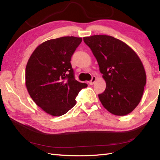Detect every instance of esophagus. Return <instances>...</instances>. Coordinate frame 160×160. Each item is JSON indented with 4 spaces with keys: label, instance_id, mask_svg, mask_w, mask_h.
Returning <instances> with one entry per match:
<instances>
[{
    "label": "esophagus",
    "instance_id": "1",
    "mask_svg": "<svg viewBox=\"0 0 160 160\" xmlns=\"http://www.w3.org/2000/svg\"><path fill=\"white\" fill-rule=\"evenodd\" d=\"M96 76H92V78H91V80H90L89 84H91V85H92V84H93L94 82H96Z\"/></svg>",
    "mask_w": 160,
    "mask_h": 160
}]
</instances>
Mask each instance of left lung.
<instances>
[{
  "label": "left lung",
  "instance_id": "left-lung-1",
  "mask_svg": "<svg viewBox=\"0 0 160 160\" xmlns=\"http://www.w3.org/2000/svg\"><path fill=\"white\" fill-rule=\"evenodd\" d=\"M83 40L92 51L106 81V89L98 95L101 103L114 115L130 113L140 103L147 82L140 58L114 37L95 35Z\"/></svg>",
  "mask_w": 160,
  "mask_h": 160
}]
</instances>
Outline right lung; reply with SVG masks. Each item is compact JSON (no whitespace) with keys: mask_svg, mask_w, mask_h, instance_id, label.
<instances>
[{"mask_svg":"<svg viewBox=\"0 0 160 160\" xmlns=\"http://www.w3.org/2000/svg\"><path fill=\"white\" fill-rule=\"evenodd\" d=\"M82 38L64 36L44 42L30 56L25 69L26 87L32 100L46 113L60 116L76 104L87 84L75 79L70 62Z\"/></svg>","mask_w":160,"mask_h":160,"instance_id":"right-lung-1","label":"right lung"}]
</instances>
